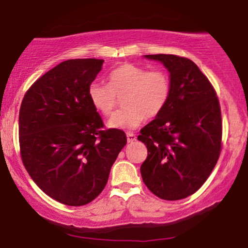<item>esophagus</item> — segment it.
Returning a JSON list of instances; mask_svg holds the SVG:
<instances>
[{"label": "esophagus", "mask_w": 248, "mask_h": 248, "mask_svg": "<svg viewBox=\"0 0 248 248\" xmlns=\"http://www.w3.org/2000/svg\"><path fill=\"white\" fill-rule=\"evenodd\" d=\"M136 140H137L136 134L131 133V132H128V133H127V141H128V142H133V141H136Z\"/></svg>", "instance_id": "esophagus-1"}]
</instances>
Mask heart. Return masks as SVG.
I'll use <instances>...</instances> for the list:
<instances>
[{
	"instance_id": "heart-1",
	"label": "heart",
	"mask_w": 248,
	"mask_h": 248,
	"mask_svg": "<svg viewBox=\"0 0 248 248\" xmlns=\"http://www.w3.org/2000/svg\"><path fill=\"white\" fill-rule=\"evenodd\" d=\"M170 92V79L166 72L124 63L110 73L109 85L92 82L89 86V98L97 111L109 116L116 108L117 98L124 96V109L112 115L108 126L134 129L147 117H155L163 111Z\"/></svg>"
}]
</instances>
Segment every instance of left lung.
Wrapping results in <instances>:
<instances>
[{"label": "left lung", "instance_id": "obj_1", "mask_svg": "<svg viewBox=\"0 0 248 248\" xmlns=\"http://www.w3.org/2000/svg\"><path fill=\"white\" fill-rule=\"evenodd\" d=\"M170 73L166 108L138 140L147 147L140 172L147 188L164 201L196 193L214 170L222 147L221 107L211 82L193 61L176 55H145Z\"/></svg>", "mask_w": 248, "mask_h": 248}]
</instances>
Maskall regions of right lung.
<instances>
[{"label": "right lung", "mask_w": 248, "mask_h": 248, "mask_svg": "<svg viewBox=\"0 0 248 248\" xmlns=\"http://www.w3.org/2000/svg\"><path fill=\"white\" fill-rule=\"evenodd\" d=\"M104 60L61 62L27 90L19 112L22 163L37 186L61 204L81 206L99 196L126 134L104 124L89 86Z\"/></svg>", "instance_id": "1"}]
</instances>
